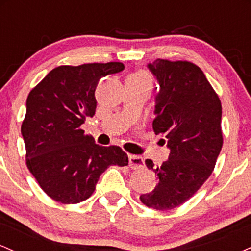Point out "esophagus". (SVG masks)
<instances>
[{
  "label": "esophagus",
  "instance_id": "esophagus-1",
  "mask_svg": "<svg viewBox=\"0 0 251 251\" xmlns=\"http://www.w3.org/2000/svg\"><path fill=\"white\" fill-rule=\"evenodd\" d=\"M128 165L129 168L133 170H138V169H143L144 168V159L139 155H133L129 154L128 155Z\"/></svg>",
  "mask_w": 251,
  "mask_h": 251
}]
</instances>
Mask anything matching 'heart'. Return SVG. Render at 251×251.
<instances>
[{"instance_id":"1","label":"heart","mask_w":251,"mask_h":251,"mask_svg":"<svg viewBox=\"0 0 251 251\" xmlns=\"http://www.w3.org/2000/svg\"><path fill=\"white\" fill-rule=\"evenodd\" d=\"M129 77H133V79L140 80V81H145V82L151 83V76H150L149 74L146 73V72H144V71L137 72V73H134L133 75H131Z\"/></svg>"}]
</instances>
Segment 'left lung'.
Here are the masks:
<instances>
[{
	"mask_svg": "<svg viewBox=\"0 0 251 251\" xmlns=\"http://www.w3.org/2000/svg\"><path fill=\"white\" fill-rule=\"evenodd\" d=\"M148 67L159 83L152 126L155 134L165 137L170 154L158 168L145 160L159 181L140 201L164 211L189 201L214 171L223 145L222 105L195 63L157 59Z\"/></svg>",
	"mask_w": 251,
	"mask_h": 251,
	"instance_id": "1",
	"label": "left lung"
}]
</instances>
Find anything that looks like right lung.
Returning <instances> with one entry per match:
<instances>
[{
	"label": "right lung",
	"instance_id": "right-lung-1",
	"mask_svg": "<svg viewBox=\"0 0 251 251\" xmlns=\"http://www.w3.org/2000/svg\"><path fill=\"white\" fill-rule=\"evenodd\" d=\"M122 62L59 66L30 91L21 133L25 163L51 200L76 204L91 197L108 166H126L119 146H100L81 125L97 108L101 77L119 73Z\"/></svg>",
	"mask_w": 251,
	"mask_h": 251
}]
</instances>
